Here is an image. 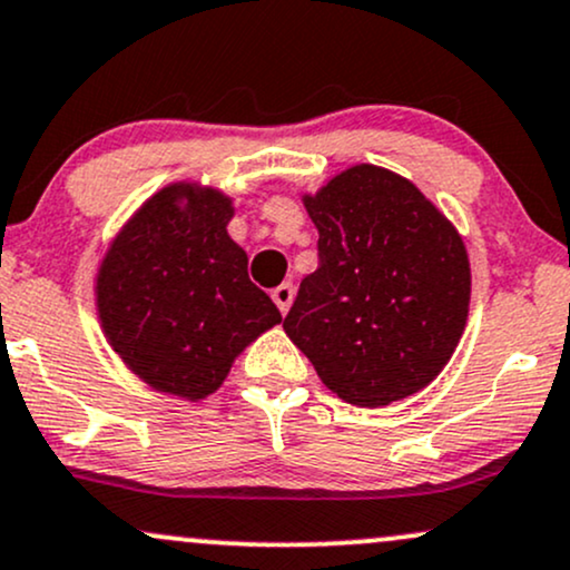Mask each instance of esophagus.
I'll return each instance as SVG.
<instances>
[{
  "label": "esophagus",
  "mask_w": 570,
  "mask_h": 570,
  "mask_svg": "<svg viewBox=\"0 0 570 570\" xmlns=\"http://www.w3.org/2000/svg\"><path fill=\"white\" fill-rule=\"evenodd\" d=\"M272 298H274V304H277V309L285 314L287 309H291V304H293V285L291 283H283L279 287H274Z\"/></svg>",
  "instance_id": "obj_1"
}]
</instances>
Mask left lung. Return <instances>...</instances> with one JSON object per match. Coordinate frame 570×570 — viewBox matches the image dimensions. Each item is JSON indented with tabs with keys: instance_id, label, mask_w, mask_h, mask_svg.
Returning <instances> with one entry per match:
<instances>
[{
	"instance_id": "1",
	"label": "left lung",
	"mask_w": 570,
	"mask_h": 570,
	"mask_svg": "<svg viewBox=\"0 0 570 570\" xmlns=\"http://www.w3.org/2000/svg\"><path fill=\"white\" fill-rule=\"evenodd\" d=\"M320 266L301 279L285 333L344 403L381 407L430 386L470 314V256L411 180L354 165L304 194Z\"/></svg>"
}]
</instances>
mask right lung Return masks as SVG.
<instances>
[{"mask_svg": "<svg viewBox=\"0 0 570 570\" xmlns=\"http://www.w3.org/2000/svg\"><path fill=\"white\" fill-rule=\"evenodd\" d=\"M232 216L224 191L178 180L138 207L100 261V327L151 390L205 400L250 341L283 323L247 277V253L226 232Z\"/></svg>", "mask_w": 570, "mask_h": 570, "instance_id": "1", "label": "right lung"}]
</instances>
